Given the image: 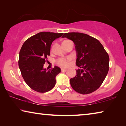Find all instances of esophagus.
<instances>
[{
  "mask_svg": "<svg viewBox=\"0 0 126 126\" xmlns=\"http://www.w3.org/2000/svg\"><path fill=\"white\" fill-rule=\"evenodd\" d=\"M67 71V69H65V68H62V69H61L62 72H65Z\"/></svg>",
  "mask_w": 126,
  "mask_h": 126,
  "instance_id": "esophagus-1",
  "label": "esophagus"
}]
</instances>
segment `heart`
Wrapping results in <instances>:
<instances>
[{
    "instance_id": "obj_1",
    "label": "heart",
    "mask_w": 126,
    "mask_h": 126,
    "mask_svg": "<svg viewBox=\"0 0 126 126\" xmlns=\"http://www.w3.org/2000/svg\"><path fill=\"white\" fill-rule=\"evenodd\" d=\"M65 41H67V40H64V42ZM71 57H68L67 58H59L57 61V63H58V65L62 66V67H67L68 64H69L68 62L71 60Z\"/></svg>"
}]
</instances>
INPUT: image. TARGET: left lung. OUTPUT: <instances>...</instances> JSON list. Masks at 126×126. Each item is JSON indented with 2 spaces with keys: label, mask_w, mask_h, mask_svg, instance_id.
<instances>
[{
  "label": "left lung",
  "mask_w": 126,
  "mask_h": 126,
  "mask_svg": "<svg viewBox=\"0 0 126 126\" xmlns=\"http://www.w3.org/2000/svg\"><path fill=\"white\" fill-rule=\"evenodd\" d=\"M62 38L72 40L77 54L76 65L80 69L70 79L74 91L82 94L99 88L107 75L110 58L98 40L82 33H66Z\"/></svg>",
  "instance_id": "8db88e82"
}]
</instances>
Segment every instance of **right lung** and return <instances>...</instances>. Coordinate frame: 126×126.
I'll return each mask as SVG.
<instances>
[{
	"label": "right lung",
	"mask_w": 126,
	"mask_h": 126,
	"mask_svg": "<svg viewBox=\"0 0 126 126\" xmlns=\"http://www.w3.org/2000/svg\"><path fill=\"white\" fill-rule=\"evenodd\" d=\"M63 34L40 32L28 39L21 48L18 63L22 76L29 87L38 92L49 91L56 83L55 77L61 68L54 66L48 70L43 66L50 55L52 42Z\"/></svg>",
	"instance_id": "obj_1"
}]
</instances>
